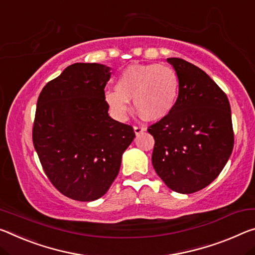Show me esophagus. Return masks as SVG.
<instances>
[{
	"label": "esophagus",
	"mask_w": 255,
	"mask_h": 255,
	"mask_svg": "<svg viewBox=\"0 0 255 255\" xmlns=\"http://www.w3.org/2000/svg\"><path fill=\"white\" fill-rule=\"evenodd\" d=\"M145 130V127L143 126H134V131L136 135H139L140 132H143Z\"/></svg>",
	"instance_id": "1"
}]
</instances>
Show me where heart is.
<instances>
[{
	"label": "heart",
	"instance_id": "b5f03b06",
	"mask_svg": "<svg viewBox=\"0 0 255 255\" xmlns=\"http://www.w3.org/2000/svg\"><path fill=\"white\" fill-rule=\"evenodd\" d=\"M179 77L175 69L159 63L135 64L121 72L116 91H107V103L119 118L126 116L128 100L136 111L149 121L167 117L175 108L179 94Z\"/></svg>",
	"mask_w": 255,
	"mask_h": 255
}]
</instances>
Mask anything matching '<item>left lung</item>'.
Instances as JSON below:
<instances>
[{"label":"left lung","mask_w":255,"mask_h":255,"mask_svg":"<svg viewBox=\"0 0 255 255\" xmlns=\"http://www.w3.org/2000/svg\"><path fill=\"white\" fill-rule=\"evenodd\" d=\"M167 60L178 74L179 94L173 110L147 128L155 140L152 164L169 188L192 194L211 184L232 154V112L226 93L203 70Z\"/></svg>","instance_id":"8db88e82"}]
</instances>
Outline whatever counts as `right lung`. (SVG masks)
I'll list each match as a JSON object with an SVG mask.
<instances>
[{"label": "right lung", "mask_w": 255, "mask_h": 255, "mask_svg": "<svg viewBox=\"0 0 255 255\" xmlns=\"http://www.w3.org/2000/svg\"><path fill=\"white\" fill-rule=\"evenodd\" d=\"M110 68L74 63L40 92L33 143L52 185L69 199H100L118 176L135 137L130 125L109 117L104 88Z\"/></svg>", "instance_id": "add662e5"}]
</instances>
